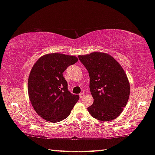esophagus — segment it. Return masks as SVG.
<instances>
[{"label": "esophagus", "instance_id": "esophagus-1", "mask_svg": "<svg viewBox=\"0 0 155 155\" xmlns=\"http://www.w3.org/2000/svg\"><path fill=\"white\" fill-rule=\"evenodd\" d=\"M79 96L80 98H82V97H84V93H83V92L80 93V94H79Z\"/></svg>", "mask_w": 155, "mask_h": 155}]
</instances>
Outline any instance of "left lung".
<instances>
[{"label":"left lung","mask_w":155,"mask_h":155,"mask_svg":"<svg viewBox=\"0 0 155 155\" xmlns=\"http://www.w3.org/2000/svg\"><path fill=\"white\" fill-rule=\"evenodd\" d=\"M78 58L90 75L94 102L87 108L89 113L101 121L115 119L126 106L130 95V84L123 68L105 53L93 52Z\"/></svg>","instance_id":"left-lung-1"}]
</instances>
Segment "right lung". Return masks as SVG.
<instances>
[{
  "label": "right lung",
  "mask_w": 155,
  "mask_h": 155,
  "mask_svg": "<svg viewBox=\"0 0 155 155\" xmlns=\"http://www.w3.org/2000/svg\"><path fill=\"white\" fill-rule=\"evenodd\" d=\"M77 57L48 54L39 58L29 73L28 94L35 111L44 120L56 123L66 118L79 99L68 89L63 73Z\"/></svg>",
  "instance_id": "add662e5"
}]
</instances>
